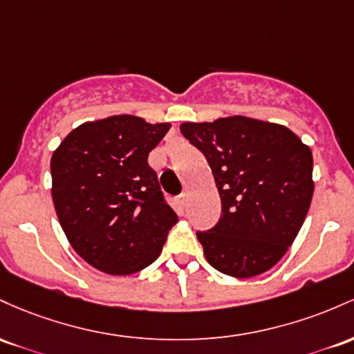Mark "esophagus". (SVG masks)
Listing matches in <instances>:
<instances>
[{"label":"esophagus","mask_w":354,"mask_h":354,"mask_svg":"<svg viewBox=\"0 0 354 354\" xmlns=\"http://www.w3.org/2000/svg\"><path fill=\"white\" fill-rule=\"evenodd\" d=\"M187 201H189L187 194H180V196L177 197V202L182 205V207H185V205H187Z\"/></svg>","instance_id":"esophagus-1"}]
</instances>
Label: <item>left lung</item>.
Wrapping results in <instances>:
<instances>
[{"mask_svg":"<svg viewBox=\"0 0 354 354\" xmlns=\"http://www.w3.org/2000/svg\"><path fill=\"white\" fill-rule=\"evenodd\" d=\"M180 132L207 158L221 196L219 222L197 232L207 263L232 277L269 271L311 205V149L288 127L242 115L185 122Z\"/></svg>","mask_w":354,"mask_h":354,"instance_id":"obj_1","label":"left lung"}]
</instances>
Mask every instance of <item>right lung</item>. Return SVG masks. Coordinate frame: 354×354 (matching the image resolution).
<instances>
[{
    "instance_id": "1",
    "label": "right lung",
    "mask_w": 354,
    "mask_h": 354,
    "mask_svg": "<svg viewBox=\"0 0 354 354\" xmlns=\"http://www.w3.org/2000/svg\"><path fill=\"white\" fill-rule=\"evenodd\" d=\"M170 124L135 115L85 122L51 156V197L75 252L98 271L127 276L160 256L178 221L149 153Z\"/></svg>"
}]
</instances>
